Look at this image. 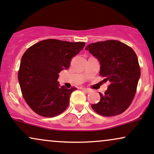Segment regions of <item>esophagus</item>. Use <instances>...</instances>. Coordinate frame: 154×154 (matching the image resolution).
Here are the masks:
<instances>
[{"label":"esophagus","instance_id":"1","mask_svg":"<svg viewBox=\"0 0 154 154\" xmlns=\"http://www.w3.org/2000/svg\"><path fill=\"white\" fill-rule=\"evenodd\" d=\"M82 91L86 92V93H90V92H91V90H90V89H88V88H82Z\"/></svg>","mask_w":154,"mask_h":154}]
</instances>
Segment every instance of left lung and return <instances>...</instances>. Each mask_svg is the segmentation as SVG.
Listing matches in <instances>:
<instances>
[{"label": "left lung", "mask_w": 154, "mask_h": 154, "mask_svg": "<svg viewBox=\"0 0 154 154\" xmlns=\"http://www.w3.org/2000/svg\"><path fill=\"white\" fill-rule=\"evenodd\" d=\"M85 49L100 63V75L110 82L100 100L91 105L97 114L106 117L123 113L132 103L140 76L138 57L132 48L117 40L89 44Z\"/></svg>", "instance_id": "obj_1"}]
</instances>
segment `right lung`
<instances>
[{"label":"right lung","instance_id":"obj_1","mask_svg":"<svg viewBox=\"0 0 154 154\" xmlns=\"http://www.w3.org/2000/svg\"><path fill=\"white\" fill-rule=\"evenodd\" d=\"M85 45V42L50 38L41 41L25 51L18 79L22 95L34 112L52 118L66 110L70 95L77 88L59 87L58 74L69 68L72 57Z\"/></svg>","mask_w":154,"mask_h":154}]
</instances>
